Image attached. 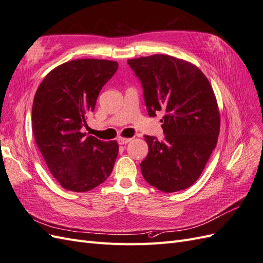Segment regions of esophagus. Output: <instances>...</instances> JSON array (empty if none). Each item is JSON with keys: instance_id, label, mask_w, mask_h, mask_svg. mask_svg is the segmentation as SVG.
Masks as SVG:
<instances>
[{"instance_id": "1", "label": "esophagus", "mask_w": 263, "mask_h": 263, "mask_svg": "<svg viewBox=\"0 0 263 263\" xmlns=\"http://www.w3.org/2000/svg\"><path fill=\"white\" fill-rule=\"evenodd\" d=\"M132 140V138H125V137H118L117 138V141L119 145H125L127 144V142H129Z\"/></svg>"}]
</instances>
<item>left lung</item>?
<instances>
[{
    "mask_svg": "<svg viewBox=\"0 0 263 263\" xmlns=\"http://www.w3.org/2000/svg\"><path fill=\"white\" fill-rule=\"evenodd\" d=\"M141 82L150 117L164 116V139L145 136L149 153L142 177L165 193L193 185L216 147L220 116L213 87L193 63L168 54L129 59Z\"/></svg>",
    "mask_w": 263,
    "mask_h": 263,
    "instance_id": "8db88e82",
    "label": "left lung"
}]
</instances>
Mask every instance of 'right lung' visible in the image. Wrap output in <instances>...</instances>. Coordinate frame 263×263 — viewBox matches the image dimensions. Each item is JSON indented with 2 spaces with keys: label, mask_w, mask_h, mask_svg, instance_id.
<instances>
[{
  "label": "right lung",
  "mask_w": 263,
  "mask_h": 263,
  "mask_svg": "<svg viewBox=\"0 0 263 263\" xmlns=\"http://www.w3.org/2000/svg\"><path fill=\"white\" fill-rule=\"evenodd\" d=\"M117 68L118 63L110 60H71L51 70L36 91L31 109L34 137L49 171L66 190L86 192L112 173L117 141L86 136L81 128Z\"/></svg>",
  "instance_id": "1"
}]
</instances>
